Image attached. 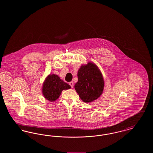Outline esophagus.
I'll return each instance as SVG.
<instances>
[{"label":"esophagus","instance_id":"obj_1","mask_svg":"<svg viewBox=\"0 0 153 153\" xmlns=\"http://www.w3.org/2000/svg\"><path fill=\"white\" fill-rule=\"evenodd\" d=\"M69 85H71V88H73V86H74V84H73V81H71V82H69Z\"/></svg>","mask_w":153,"mask_h":153}]
</instances>
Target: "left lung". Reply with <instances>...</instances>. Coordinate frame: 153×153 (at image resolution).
I'll return each instance as SVG.
<instances>
[{
    "label": "left lung",
    "instance_id": "8db88e82",
    "mask_svg": "<svg viewBox=\"0 0 153 153\" xmlns=\"http://www.w3.org/2000/svg\"><path fill=\"white\" fill-rule=\"evenodd\" d=\"M78 81L74 88L84 102H93L102 95L104 80L102 73L95 64L89 62L81 66L77 73Z\"/></svg>",
    "mask_w": 153,
    "mask_h": 153
}]
</instances>
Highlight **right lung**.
<instances>
[{
    "label": "right lung",
    "instance_id": "1",
    "mask_svg": "<svg viewBox=\"0 0 153 153\" xmlns=\"http://www.w3.org/2000/svg\"><path fill=\"white\" fill-rule=\"evenodd\" d=\"M71 88V86L63 81L57 75H49L44 82L42 92L44 97L51 102L55 101L64 89Z\"/></svg>",
    "mask_w": 153,
    "mask_h": 153
}]
</instances>
